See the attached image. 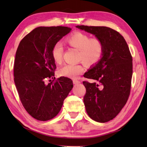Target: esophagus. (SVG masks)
I'll list each match as a JSON object with an SVG mask.
<instances>
[{
  "label": "esophagus",
  "instance_id": "34e87169",
  "mask_svg": "<svg viewBox=\"0 0 147 147\" xmlns=\"http://www.w3.org/2000/svg\"><path fill=\"white\" fill-rule=\"evenodd\" d=\"M73 83L74 84V85H76V84H79V83H80V81L77 80H73Z\"/></svg>",
  "mask_w": 147,
  "mask_h": 147
}]
</instances>
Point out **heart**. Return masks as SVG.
I'll return each mask as SVG.
<instances>
[{"label":"heart","mask_w":147,"mask_h":147,"mask_svg":"<svg viewBox=\"0 0 147 147\" xmlns=\"http://www.w3.org/2000/svg\"><path fill=\"white\" fill-rule=\"evenodd\" d=\"M67 44L79 51V59L86 65H93L98 62L104 52V43L99 38H91L82 32H75L67 37ZM64 48L61 43H56L52 49V55L57 64L62 61ZM84 68L81 64H65L59 70L60 75L76 78L82 74Z\"/></svg>","instance_id":"b5f03b06"}]
</instances>
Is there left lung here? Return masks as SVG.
<instances>
[{"label":"left lung","mask_w":147,"mask_h":147,"mask_svg":"<svg viewBox=\"0 0 147 147\" xmlns=\"http://www.w3.org/2000/svg\"><path fill=\"white\" fill-rule=\"evenodd\" d=\"M95 35L104 43L102 58L84 77L95 81L83 82V98L87 114L93 120L106 123L116 117L128 100L131 86L133 59L125 39L105 26H76Z\"/></svg>","instance_id":"8db88e82"}]
</instances>
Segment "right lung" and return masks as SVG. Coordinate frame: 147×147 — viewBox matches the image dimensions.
I'll return each instance as SVG.
<instances>
[{
  "label": "right lung",
  "mask_w": 147,
  "mask_h": 147,
  "mask_svg": "<svg viewBox=\"0 0 147 147\" xmlns=\"http://www.w3.org/2000/svg\"><path fill=\"white\" fill-rule=\"evenodd\" d=\"M71 30L66 26L38 27L19 44L14 64V83L23 107L37 120L45 121L56 116L73 87V81L67 77L55 80L56 65L52 55L53 46Z\"/></svg>",
  "instance_id": "obj_1"
}]
</instances>
